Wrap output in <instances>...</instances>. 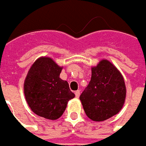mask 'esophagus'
I'll return each mask as SVG.
<instances>
[{"label": "esophagus", "mask_w": 146, "mask_h": 146, "mask_svg": "<svg viewBox=\"0 0 146 146\" xmlns=\"http://www.w3.org/2000/svg\"><path fill=\"white\" fill-rule=\"evenodd\" d=\"M80 94H81V91H80V90H77V91L75 92V95H76V98H79V97H80Z\"/></svg>", "instance_id": "1"}]
</instances>
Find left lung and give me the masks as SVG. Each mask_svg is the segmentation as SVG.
<instances>
[{
    "label": "left lung",
    "instance_id": "obj_1",
    "mask_svg": "<svg viewBox=\"0 0 146 146\" xmlns=\"http://www.w3.org/2000/svg\"><path fill=\"white\" fill-rule=\"evenodd\" d=\"M126 88L117 68L102 60L92 68L88 86L80 96L84 111L93 121H104L117 114L124 103Z\"/></svg>",
    "mask_w": 146,
    "mask_h": 146
}]
</instances>
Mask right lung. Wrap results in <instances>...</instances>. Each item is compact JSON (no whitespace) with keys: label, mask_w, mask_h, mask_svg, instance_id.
<instances>
[{"label":"right lung","mask_w":146,"mask_h":146,"mask_svg":"<svg viewBox=\"0 0 146 146\" xmlns=\"http://www.w3.org/2000/svg\"><path fill=\"white\" fill-rule=\"evenodd\" d=\"M62 68L52 59L37 60L30 68L24 82V94L32 111L51 120L59 119L68 101L75 97L66 81L60 78Z\"/></svg>","instance_id":"add662e5"}]
</instances>
